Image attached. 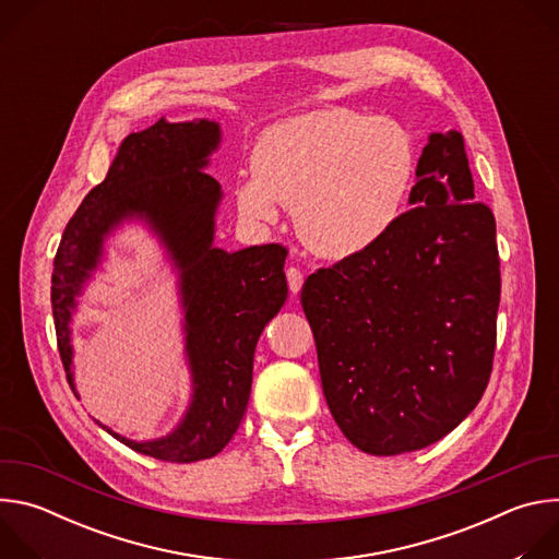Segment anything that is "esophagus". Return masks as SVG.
<instances>
[{"label": "esophagus", "instance_id": "1", "mask_svg": "<svg viewBox=\"0 0 559 559\" xmlns=\"http://www.w3.org/2000/svg\"><path fill=\"white\" fill-rule=\"evenodd\" d=\"M287 283H289L292 294H298L300 287H302V272L298 267H289L287 270Z\"/></svg>", "mask_w": 559, "mask_h": 559}]
</instances>
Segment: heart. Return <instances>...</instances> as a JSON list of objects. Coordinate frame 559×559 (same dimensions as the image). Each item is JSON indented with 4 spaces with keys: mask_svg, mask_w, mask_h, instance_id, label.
<instances>
[{
    "mask_svg": "<svg viewBox=\"0 0 559 559\" xmlns=\"http://www.w3.org/2000/svg\"><path fill=\"white\" fill-rule=\"evenodd\" d=\"M252 166L234 188L241 216L274 223L281 205L296 207L302 241L341 261L380 246L401 221L416 156L397 123L325 108L270 126Z\"/></svg>",
    "mask_w": 559,
    "mask_h": 559,
    "instance_id": "heart-1",
    "label": "heart"
}]
</instances>
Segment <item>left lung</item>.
<instances>
[{
  "mask_svg": "<svg viewBox=\"0 0 559 559\" xmlns=\"http://www.w3.org/2000/svg\"><path fill=\"white\" fill-rule=\"evenodd\" d=\"M409 205L380 246L300 292L330 412L371 455L453 431L480 403L496 352V218L475 201L457 130L429 134Z\"/></svg>",
  "mask_w": 559,
  "mask_h": 559,
  "instance_id": "left-lung-1",
  "label": "left lung"
}]
</instances>
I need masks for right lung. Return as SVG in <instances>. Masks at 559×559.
<instances>
[{"label": "right lung", "mask_w": 559, "mask_h": 559, "mask_svg": "<svg viewBox=\"0 0 559 559\" xmlns=\"http://www.w3.org/2000/svg\"><path fill=\"white\" fill-rule=\"evenodd\" d=\"M221 139L218 121L205 117H162L128 134L106 179L68 221L52 267L57 345L79 397L72 345L79 296L102 270L117 229L141 223L156 236L177 274L190 401L177 427L162 438L132 440L95 423L132 451L166 462L205 460L231 440L248 409L257 343L287 300L285 248L270 243L227 252L214 246L223 190L205 170Z\"/></svg>", "instance_id": "add662e5"}]
</instances>
